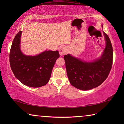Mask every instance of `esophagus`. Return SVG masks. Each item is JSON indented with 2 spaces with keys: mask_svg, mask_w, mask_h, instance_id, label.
I'll return each instance as SVG.
<instances>
[{
  "mask_svg": "<svg viewBox=\"0 0 124 124\" xmlns=\"http://www.w3.org/2000/svg\"><path fill=\"white\" fill-rule=\"evenodd\" d=\"M67 52V49L66 47H62L59 50V53L61 56L65 55Z\"/></svg>",
  "mask_w": 124,
  "mask_h": 124,
  "instance_id": "obj_1",
  "label": "esophagus"
}]
</instances>
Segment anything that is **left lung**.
<instances>
[{"label":"left lung","mask_w":124,"mask_h":124,"mask_svg":"<svg viewBox=\"0 0 124 124\" xmlns=\"http://www.w3.org/2000/svg\"><path fill=\"white\" fill-rule=\"evenodd\" d=\"M106 46L101 58L92 62H83L69 54L64 56L67 76L71 84L83 91L98 87L106 80L113 63V48L103 32Z\"/></svg>","instance_id":"1"}]
</instances>
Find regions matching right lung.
Instances as JSON below:
<instances>
[{"mask_svg": "<svg viewBox=\"0 0 124 124\" xmlns=\"http://www.w3.org/2000/svg\"><path fill=\"white\" fill-rule=\"evenodd\" d=\"M22 31L15 36L11 47L9 61L17 79L31 87H40L49 81L52 69L59 57L58 51H46L35 56H26L20 50Z\"/></svg>", "mask_w": 124, "mask_h": 124, "instance_id": "1", "label": "right lung"}]
</instances>
